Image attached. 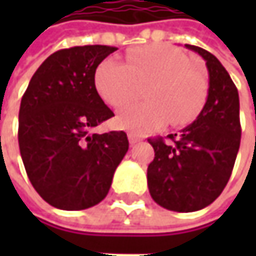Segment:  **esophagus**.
<instances>
[{
    "label": "esophagus",
    "instance_id": "esophagus-1",
    "mask_svg": "<svg viewBox=\"0 0 256 256\" xmlns=\"http://www.w3.org/2000/svg\"><path fill=\"white\" fill-rule=\"evenodd\" d=\"M128 138L130 145H134V144H138V142H140V140H142V138H139V136H136V134H133V133H128Z\"/></svg>",
    "mask_w": 256,
    "mask_h": 256
}]
</instances>
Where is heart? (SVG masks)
<instances>
[{
	"instance_id": "heart-1",
	"label": "heart",
	"mask_w": 256,
	"mask_h": 256,
	"mask_svg": "<svg viewBox=\"0 0 256 256\" xmlns=\"http://www.w3.org/2000/svg\"><path fill=\"white\" fill-rule=\"evenodd\" d=\"M128 64L106 59L96 72V87L111 106H123L139 96L145 104H130L116 117L117 126L133 133H146L170 122L172 126L191 123L208 99V80L190 58L169 46H148L130 52Z\"/></svg>"
}]
</instances>
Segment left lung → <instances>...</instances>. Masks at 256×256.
Listing matches in <instances>:
<instances>
[{"mask_svg": "<svg viewBox=\"0 0 256 256\" xmlns=\"http://www.w3.org/2000/svg\"><path fill=\"white\" fill-rule=\"evenodd\" d=\"M198 53L209 72L208 99L197 118L179 133L148 139L154 160L146 170L152 200L174 212H196L214 203L231 176L240 146L238 92L222 64L208 50Z\"/></svg>", "mask_w": 256, "mask_h": 256, "instance_id": "obj_1", "label": "left lung"}]
</instances>
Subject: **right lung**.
<instances>
[{"mask_svg":"<svg viewBox=\"0 0 256 256\" xmlns=\"http://www.w3.org/2000/svg\"><path fill=\"white\" fill-rule=\"evenodd\" d=\"M116 50L77 46L50 54L22 98L20 156L32 186L53 208L82 210L100 203L128 152L124 132H92L114 116L96 90L94 74Z\"/></svg>","mask_w":256,"mask_h":256,"instance_id":"add662e5","label":"right lung"}]
</instances>
